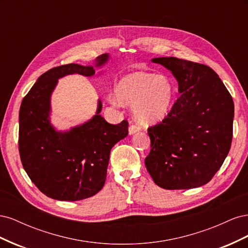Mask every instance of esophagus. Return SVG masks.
<instances>
[{
	"instance_id": "obj_1",
	"label": "esophagus",
	"mask_w": 248,
	"mask_h": 248,
	"mask_svg": "<svg viewBox=\"0 0 248 248\" xmlns=\"http://www.w3.org/2000/svg\"><path fill=\"white\" fill-rule=\"evenodd\" d=\"M140 125L138 124H131L129 125V128H128V131H129V134H134L136 132L140 131Z\"/></svg>"
}]
</instances>
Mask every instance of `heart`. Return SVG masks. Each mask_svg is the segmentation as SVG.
Masks as SVG:
<instances>
[{"label": "heart", "mask_w": 248, "mask_h": 248, "mask_svg": "<svg viewBox=\"0 0 248 248\" xmlns=\"http://www.w3.org/2000/svg\"><path fill=\"white\" fill-rule=\"evenodd\" d=\"M118 98L132 104L142 123H155L170 112L175 98V88L164 76L138 71L128 74L116 87Z\"/></svg>", "instance_id": "1"}]
</instances>
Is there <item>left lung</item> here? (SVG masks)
Returning a JSON list of instances; mask_svg holds the SVG:
<instances>
[{
	"instance_id": "1",
	"label": "left lung",
	"mask_w": 248,
	"mask_h": 248,
	"mask_svg": "<svg viewBox=\"0 0 248 248\" xmlns=\"http://www.w3.org/2000/svg\"><path fill=\"white\" fill-rule=\"evenodd\" d=\"M152 61L167 67L179 84V98L161 122L148 128L151 151L146 168L164 189L207 184L220 169L232 138L234 102L209 66L174 57Z\"/></svg>"
}]
</instances>
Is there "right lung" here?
<instances>
[{
    "label": "right lung",
    "mask_w": 248,
    "mask_h": 248,
    "mask_svg": "<svg viewBox=\"0 0 248 248\" xmlns=\"http://www.w3.org/2000/svg\"><path fill=\"white\" fill-rule=\"evenodd\" d=\"M108 55L97 58L96 65L107 62ZM78 73L92 78V66L66 64L49 69L24 97L19 109L18 150L20 160L42 193L59 201H80L93 197L106 182L111 148L128 134V122L108 123L96 115L70 131L58 132L48 121L50 94L58 78Z\"/></svg>",
    "instance_id": "right-lung-1"
}]
</instances>
